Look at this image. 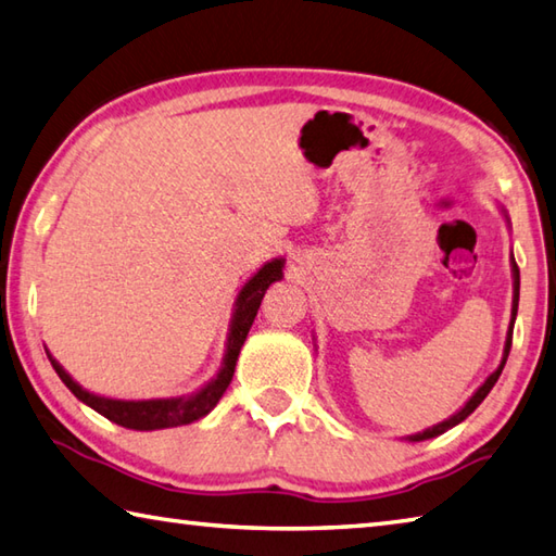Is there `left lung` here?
I'll use <instances>...</instances> for the list:
<instances>
[{"mask_svg": "<svg viewBox=\"0 0 556 556\" xmlns=\"http://www.w3.org/2000/svg\"><path fill=\"white\" fill-rule=\"evenodd\" d=\"M501 213H504V217H506V223H508V227H510V219H508V213H506V207H501ZM510 274H513V305H510V324H508V331H506V345H504V355H501V363H498V368L491 372L484 382H481L479 387H477V392L469 396V400L465 402V406L459 408V412H455L453 416L450 418H445V421H441V424H435V426H431V428H426V431H421V433H414V435H404V441H408V443H421V441H428V438H435V435H443L445 431H450V428L453 426H457V424H463L465 418L475 412V408L486 400V394L491 392V387L496 384V380H498V375H501V370H504V365H506V361H508V353H510V341H513V324H516V314H518V298H520V270H518V266H516V258H513V251H510Z\"/></svg>", "mask_w": 556, "mask_h": 556, "instance_id": "1", "label": "left lung"}]
</instances>
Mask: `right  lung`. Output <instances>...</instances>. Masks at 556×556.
<instances>
[{
    "label": "right lung",
    "instance_id": "obj_1",
    "mask_svg": "<svg viewBox=\"0 0 556 556\" xmlns=\"http://www.w3.org/2000/svg\"><path fill=\"white\" fill-rule=\"evenodd\" d=\"M282 268H286V258L282 256L270 258L244 282L235 300L232 319H229L223 365H219V370L211 382H205L201 390H195L191 394L166 396V400H111V396H101L84 390L75 377L62 368V365L52 358L48 351L46 353L52 363V368H55V372L60 375V380L67 384V390L75 394L79 402L91 406L93 412H99L101 416H106L113 424H118L123 428H132V431H160V428L193 424L198 418L211 414L217 406V402L223 400L229 382H232L239 351H242L251 324L256 319L261 300H264L266 290L274 286L276 280L282 278Z\"/></svg>",
    "mask_w": 556,
    "mask_h": 556
}]
</instances>
